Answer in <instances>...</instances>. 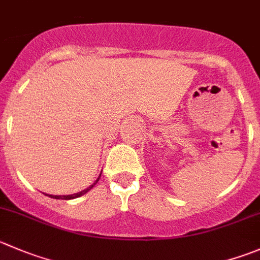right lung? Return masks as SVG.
<instances>
[{
    "mask_svg": "<svg viewBox=\"0 0 260 260\" xmlns=\"http://www.w3.org/2000/svg\"><path fill=\"white\" fill-rule=\"evenodd\" d=\"M100 176H102V173H100V175L98 176V179L94 181V183L91 184V185L89 186V188H86V189H84V190H81V191H79V193H75V194H70V196H52V194H45V196H48V197H50V198H54V200H74V198H79V197H81V196H84L85 193H87V191L90 190V189L92 188V186L95 185V184L98 183V181H99V179H100Z\"/></svg>",
    "mask_w": 260,
    "mask_h": 260,
    "instance_id": "obj_1",
    "label": "right lung"
}]
</instances>
